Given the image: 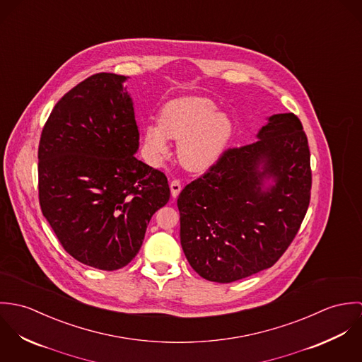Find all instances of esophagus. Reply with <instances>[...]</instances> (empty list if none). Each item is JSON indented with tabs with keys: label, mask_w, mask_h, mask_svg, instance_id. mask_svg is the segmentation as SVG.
<instances>
[{
	"label": "esophagus",
	"mask_w": 362,
	"mask_h": 362,
	"mask_svg": "<svg viewBox=\"0 0 362 362\" xmlns=\"http://www.w3.org/2000/svg\"><path fill=\"white\" fill-rule=\"evenodd\" d=\"M170 189H171V197H173V198H177V197L180 195V192H181V182H180L178 180L171 181Z\"/></svg>",
	"instance_id": "34e87169"
}]
</instances>
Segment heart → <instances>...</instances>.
<instances>
[{
  "mask_svg": "<svg viewBox=\"0 0 362 362\" xmlns=\"http://www.w3.org/2000/svg\"><path fill=\"white\" fill-rule=\"evenodd\" d=\"M216 105L205 98L182 96L164 104L158 124L145 128L144 142L148 156L158 161L170 156V139L178 142L181 164L195 173L210 168L224 153L233 122L227 114L214 111Z\"/></svg>",
  "mask_w": 362,
  "mask_h": 362,
  "instance_id": "heart-1",
  "label": "heart"
}]
</instances>
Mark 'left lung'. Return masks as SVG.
Here are the masks:
<instances>
[{"instance_id":"left-lung-1","label":"left lung","mask_w":362,"mask_h":362,"mask_svg":"<svg viewBox=\"0 0 362 362\" xmlns=\"http://www.w3.org/2000/svg\"><path fill=\"white\" fill-rule=\"evenodd\" d=\"M257 138L226 151L178 197L182 251L209 281L231 283L273 266L308 210L310 148L298 117L270 115Z\"/></svg>"}]
</instances>
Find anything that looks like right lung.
<instances>
[{
	"mask_svg": "<svg viewBox=\"0 0 362 362\" xmlns=\"http://www.w3.org/2000/svg\"><path fill=\"white\" fill-rule=\"evenodd\" d=\"M127 76L96 74L54 105L39 144V201L64 250L117 270L136 257L152 216L170 199L167 177L138 160L139 131Z\"/></svg>",
	"mask_w": 362,
	"mask_h": 362,
	"instance_id": "1",
	"label": "right lung"
}]
</instances>
